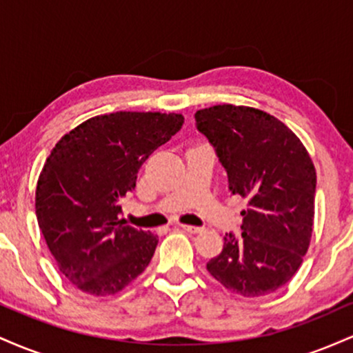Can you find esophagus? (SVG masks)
<instances>
[{
    "mask_svg": "<svg viewBox=\"0 0 353 353\" xmlns=\"http://www.w3.org/2000/svg\"><path fill=\"white\" fill-rule=\"evenodd\" d=\"M179 228H181L182 230H185V232H189V234H199V232H202V228H197V225L179 224Z\"/></svg>",
    "mask_w": 353,
    "mask_h": 353,
    "instance_id": "obj_1",
    "label": "esophagus"
}]
</instances>
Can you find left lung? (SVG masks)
Returning <instances> with one entry per match:
<instances>
[{
    "label": "left lung",
    "instance_id": "1",
    "mask_svg": "<svg viewBox=\"0 0 353 353\" xmlns=\"http://www.w3.org/2000/svg\"><path fill=\"white\" fill-rule=\"evenodd\" d=\"M196 123L228 171L229 190L247 201L242 234L224 237L209 274L244 297L272 294L294 277L309 249L314 163L301 139L261 109L217 104L197 111Z\"/></svg>",
    "mask_w": 353,
    "mask_h": 353
}]
</instances>
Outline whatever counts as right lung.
<instances>
[{"label":"right lung","mask_w":353,"mask_h":353,"mask_svg":"<svg viewBox=\"0 0 353 353\" xmlns=\"http://www.w3.org/2000/svg\"><path fill=\"white\" fill-rule=\"evenodd\" d=\"M182 123L176 112H111L52 148L36 185V217L59 272L81 292L114 295L151 262L157 237L119 219L121 201Z\"/></svg>","instance_id":"right-lung-1"}]
</instances>
